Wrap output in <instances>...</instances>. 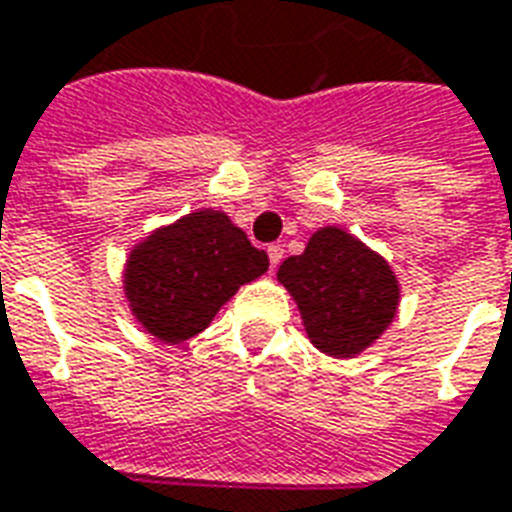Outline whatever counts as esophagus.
Here are the masks:
<instances>
[{
	"label": "esophagus",
	"mask_w": 512,
	"mask_h": 512,
	"mask_svg": "<svg viewBox=\"0 0 512 512\" xmlns=\"http://www.w3.org/2000/svg\"><path fill=\"white\" fill-rule=\"evenodd\" d=\"M282 257H284V249L279 247V244H271V247H268V260H271L273 271L279 268V263H282Z\"/></svg>",
	"instance_id": "34e87169"
}]
</instances>
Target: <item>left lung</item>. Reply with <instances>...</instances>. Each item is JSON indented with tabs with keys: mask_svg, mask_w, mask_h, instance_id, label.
Listing matches in <instances>:
<instances>
[{
	"mask_svg": "<svg viewBox=\"0 0 512 512\" xmlns=\"http://www.w3.org/2000/svg\"><path fill=\"white\" fill-rule=\"evenodd\" d=\"M276 276L298 303L308 341L338 360L376 343L400 306L392 265L335 225L319 228Z\"/></svg>",
	"mask_w": 512,
	"mask_h": 512,
	"instance_id": "1",
	"label": "left lung"
}]
</instances>
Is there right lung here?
Listing matches in <instances>:
<instances>
[{
	"label": "right lung",
	"instance_id": "obj_1",
	"mask_svg": "<svg viewBox=\"0 0 512 512\" xmlns=\"http://www.w3.org/2000/svg\"><path fill=\"white\" fill-rule=\"evenodd\" d=\"M268 271V255L225 212L198 209L152 230L131 249L123 290L136 322L163 343L209 327L241 284Z\"/></svg>",
	"mask_w": 512,
	"mask_h": 512
}]
</instances>
